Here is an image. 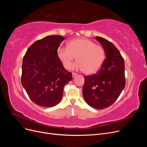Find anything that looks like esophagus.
I'll return each instance as SVG.
<instances>
[{"label":"esophagus","mask_w":147,"mask_h":147,"mask_svg":"<svg viewBox=\"0 0 147 147\" xmlns=\"http://www.w3.org/2000/svg\"><path fill=\"white\" fill-rule=\"evenodd\" d=\"M77 75V74H75V73H72V77L73 78H74V77H75Z\"/></svg>","instance_id":"esophagus-1"}]
</instances>
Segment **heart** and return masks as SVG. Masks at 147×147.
<instances>
[{"instance_id":"obj_1","label":"heart","mask_w":147,"mask_h":147,"mask_svg":"<svg viewBox=\"0 0 147 147\" xmlns=\"http://www.w3.org/2000/svg\"><path fill=\"white\" fill-rule=\"evenodd\" d=\"M57 54L64 68L67 70L71 68L77 56L78 61L73 67L83 70L87 74L97 72L105 60L103 48L83 38L72 40L68 43L67 47H59Z\"/></svg>"}]
</instances>
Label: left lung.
Wrapping results in <instances>:
<instances>
[{
	"label": "left lung",
	"mask_w": 147,
	"mask_h": 147,
	"mask_svg": "<svg viewBox=\"0 0 147 147\" xmlns=\"http://www.w3.org/2000/svg\"><path fill=\"white\" fill-rule=\"evenodd\" d=\"M96 39L104 48L106 59L98 72L84 77L83 95L91 107L104 109L116 101L125 87L124 61L112 43L100 37Z\"/></svg>",
	"instance_id": "obj_1"
}]
</instances>
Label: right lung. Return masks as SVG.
Wrapping results in <instances>:
<instances>
[{"label": "right lung", "mask_w": 147, "mask_h": 147, "mask_svg": "<svg viewBox=\"0 0 147 147\" xmlns=\"http://www.w3.org/2000/svg\"><path fill=\"white\" fill-rule=\"evenodd\" d=\"M64 39L61 35H49L38 40L23 57L21 84L30 100L43 107L58 104L64 86L72 79L57 54Z\"/></svg>", "instance_id": "add662e5"}]
</instances>
